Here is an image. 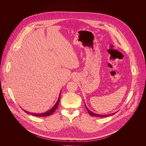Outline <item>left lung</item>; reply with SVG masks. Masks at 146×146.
Segmentation results:
<instances>
[{"label":"left lung","instance_id":"left-lung-1","mask_svg":"<svg viewBox=\"0 0 146 146\" xmlns=\"http://www.w3.org/2000/svg\"><path fill=\"white\" fill-rule=\"evenodd\" d=\"M85 107H86V109L87 110V111H88V113H89L91 115H92V116H94V117H108V116L112 115H113L114 114L116 113V112H115V113H112V114H108V115H101V114H96V113H92V111H90V110L87 108V107L86 106V105H85Z\"/></svg>","mask_w":146,"mask_h":146}]
</instances>
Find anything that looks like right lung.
I'll return each instance as SVG.
<instances>
[{"label": "right lung", "instance_id": "add662e5", "mask_svg": "<svg viewBox=\"0 0 146 146\" xmlns=\"http://www.w3.org/2000/svg\"><path fill=\"white\" fill-rule=\"evenodd\" d=\"M60 93L59 94V98H58V99L56 102V103H55V105L54 106V107L52 108H51L50 110H49L48 111L45 112V113H39V114H37V113H30V112H28V111H25L24 110V111L26 112L28 114H30L31 115H35V116H36V117H47V116H49V115H51V114H52L54 111H55V110L58 108V104H59V100H60Z\"/></svg>", "mask_w": 146, "mask_h": 146}]
</instances>
